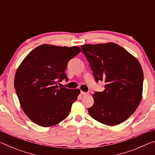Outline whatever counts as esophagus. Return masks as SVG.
Segmentation results:
<instances>
[{
    "label": "esophagus",
    "instance_id": "esophagus-1",
    "mask_svg": "<svg viewBox=\"0 0 155 155\" xmlns=\"http://www.w3.org/2000/svg\"><path fill=\"white\" fill-rule=\"evenodd\" d=\"M81 94L83 96H86V95H88L89 93L88 92H84V91H81Z\"/></svg>",
    "mask_w": 155,
    "mask_h": 155
}]
</instances>
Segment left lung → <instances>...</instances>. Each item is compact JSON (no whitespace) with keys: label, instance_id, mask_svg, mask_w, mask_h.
<instances>
[{"label":"left lung","instance_id":"1","mask_svg":"<svg viewBox=\"0 0 155 155\" xmlns=\"http://www.w3.org/2000/svg\"><path fill=\"white\" fill-rule=\"evenodd\" d=\"M96 83L104 81V90L95 91L91 117L109 126L127 120L137 108L142 96L143 74L140 62L115 43L81 46Z\"/></svg>","mask_w":155,"mask_h":155}]
</instances>
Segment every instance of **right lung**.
Instances as JSON below:
<instances>
[{
  "label": "right lung",
  "instance_id": "add662e5",
  "mask_svg": "<svg viewBox=\"0 0 155 155\" xmlns=\"http://www.w3.org/2000/svg\"><path fill=\"white\" fill-rule=\"evenodd\" d=\"M81 51L79 47L43 44L33 49L18 68L14 87L21 107L29 119L48 127L61 122L70 114L80 90L59 87L68 78V63Z\"/></svg>",
  "mask_w": 155,
  "mask_h": 155
}]
</instances>
